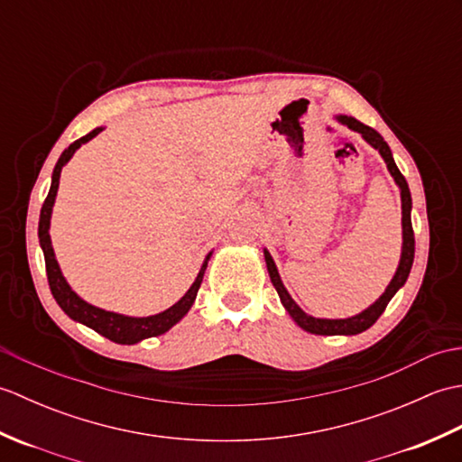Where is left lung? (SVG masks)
I'll list each match as a JSON object with an SVG mask.
<instances>
[{
    "label": "left lung",
    "instance_id": "1",
    "mask_svg": "<svg viewBox=\"0 0 462 462\" xmlns=\"http://www.w3.org/2000/svg\"><path fill=\"white\" fill-rule=\"evenodd\" d=\"M336 121L341 123V125H346L347 129L359 133L363 136V141L371 144L375 151H379L381 159L385 161V164H387L389 174L393 176L395 184L399 186V192H401V228H403V230H401V234H403V244H401V258H399V266L393 273V278H391L385 291H383L381 296L375 301H373L369 308L356 313V316L343 318V319L313 318V316H310V313L303 311L298 306V303L293 301V298L290 296V291L286 290V286H283L276 262H273L268 248H263V260H266L270 280L273 283V288H276V291H278L282 306L286 308L288 316L293 321H296L303 331L316 333V336H357V333L369 329L373 323L379 319V316L383 311H385L391 298H393L395 293L405 286V282L409 278V272H411V266H413V258H415V236H413V224H411V208H413V200H411V190H409V184L405 180V176L399 172L397 164L393 161V152H391L385 139H383V136L375 129H371V126L359 123L357 119H353V116L336 115Z\"/></svg>",
    "mask_w": 462,
    "mask_h": 462
}]
</instances>
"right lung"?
<instances>
[{
    "label": "right lung",
    "mask_w": 462,
    "mask_h": 462,
    "mask_svg": "<svg viewBox=\"0 0 462 462\" xmlns=\"http://www.w3.org/2000/svg\"><path fill=\"white\" fill-rule=\"evenodd\" d=\"M105 126H97L89 134L77 139L73 144H69L67 149L59 156V161L53 169L51 174V189H49L47 199L42 206V214H39V246L43 250V258H45V270H47V280H49V288H51V293L55 301L59 303L69 318L77 323H83V326L91 328L93 331L101 333L103 337L111 339L115 343H121V346H134L143 339L162 336V333L174 328L186 313L190 311L192 303L196 300V293L200 290V283L204 278V272L208 268V260L212 256V252L206 254V258L202 262V266L196 273V278L192 282V286L184 296L171 306L169 310L154 313V316H143V318H134V316H125V313H116V311H106L103 308H97L93 303L85 301L79 293H77L69 282L65 280L61 268H59V262L55 258V250L51 244V234H49V228H51V214H53V206L57 199V190H59V179H61V171L63 166L73 159V154L81 149L83 144L95 139Z\"/></svg>",
    "instance_id": "add662e5"
}]
</instances>
